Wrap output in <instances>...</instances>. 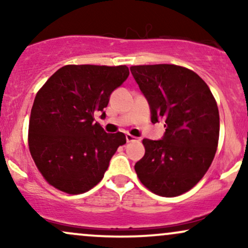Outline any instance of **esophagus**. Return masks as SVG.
I'll use <instances>...</instances> for the list:
<instances>
[{
  "label": "esophagus",
  "mask_w": 248,
  "mask_h": 248,
  "mask_svg": "<svg viewBox=\"0 0 248 248\" xmlns=\"http://www.w3.org/2000/svg\"><path fill=\"white\" fill-rule=\"evenodd\" d=\"M126 141L128 142V143H129V142H138V141H140V139L135 138V136L130 135V134H127V135H126Z\"/></svg>",
  "instance_id": "esophagus-1"
}]
</instances>
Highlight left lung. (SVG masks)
Listing matches in <instances>:
<instances>
[{
	"instance_id": "obj_1",
	"label": "left lung",
	"mask_w": 248,
	"mask_h": 248,
	"mask_svg": "<svg viewBox=\"0 0 248 248\" xmlns=\"http://www.w3.org/2000/svg\"><path fill=\"white\" fill-rule=\"evenodd\" d=\"M130 72L149 102L153 124L166 122L162 140L142 141L146 153L136 162V175L155 195L176 197L192 189L215 158L217 101L206 82L186 67L136 65Z\"/></svg>"
}]
</instances>
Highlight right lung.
Segmentation results:
<instances>
[{"mask_svg":"<svg viewBox=\"0 0 248 248\" xmlns=\"http://www.w3.org/2000/svg\"><path fill=\"white\" fill-rule=\"evenodd\" d=\"M129 76L126 65H65L37 92L28 143L45 181L69 195L94 187L110 158L126 143L124 133L104 132L94 114Z\"/></svg>","mask_w":248,"mask_h":248,"instance_id":"right-lung-1","label":"right lung"}]
</instances>
